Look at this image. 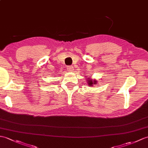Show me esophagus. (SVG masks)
<instances>
[{
  "label": "esophagus",
  "mask_w": 148,
  "mask_h": 148,
  "mask_svg": "<svg viewBox=\"0 0 148 148\" xmlns=\"http://www.w3.org/2000/svg\"><path fill=\"white\" fill-rule=\"evenodd\" d=\"M67 69L69 72H72L73 70V66H69L67 67Z\"/></svg>",
  "instance_id": "1"
}]
</instances>
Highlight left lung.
I'll return each mask as SVG.
<instances>
[{
  "label": "left lung",
  "instance_id": "8db88e82",
  "mask_svg": "<svg viewBox=\"0 0 148 148\" xmlns=\"http://www.w3.org/2000/svg\"><path fill=\"white\" fill-rule=\"evenodd\" d=\"M89 80H88V85L90 86V87H91V86H93L94 84H95L96 83H97V81H92V80H91L90 79H88Z\"/></svg>",
  "mask_w": 148,
  "mask_h": 148
}]
</instances>
